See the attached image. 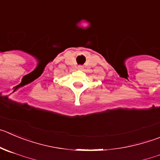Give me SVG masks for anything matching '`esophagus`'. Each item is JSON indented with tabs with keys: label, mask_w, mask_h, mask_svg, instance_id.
I'll return each instance as SVG.
<instances>
[{
	"label": "esophagus",
	"mask_w": 160,
	"mask_h": 160,
	"mask_svg": "<svg viewBox=\"0 0 160 160\" xmlns=\"http://www.w3.org/2000/svg\"><path fill=\"white\" fill-rule=\"evenodd\" d=\"M78 68H80V69H82V68H83V66H81V65H80V66H79Z\"/></svg>",
	"instance_id": "1"
}]
</instances>
